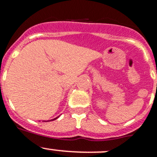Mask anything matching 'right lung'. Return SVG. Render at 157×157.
<instances>
[{
	"label": "right lung",
	"mask_w": 157,
	"mask_h": 157,
	"mask_svg": "<svg viewBox=\"0 0 157 157\" xmlns=\"http://www.w3.org/2000/svg\"><path fill=\"white\" fill-rule=\"evenodd\" d=\"M57 117H56V118H54V119H53V120L52 121H54V120H55V119H57Z\"/></svg>",
	"instance_id": "obj_1"
}]
</instances>
